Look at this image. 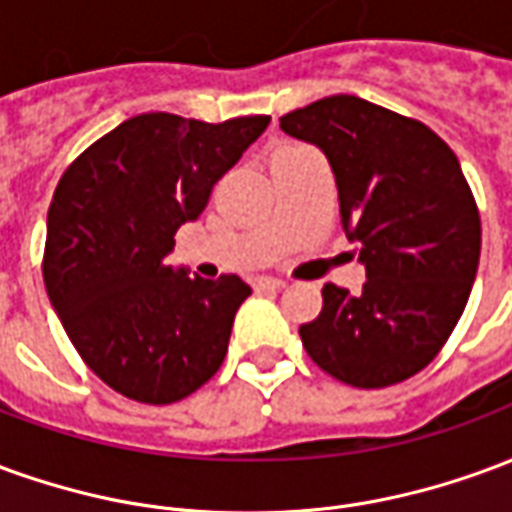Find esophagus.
I'll return each instance as SVG.
<instances>
[{
  "label": "esophagus",
  "mask_w": 512,
  "mask_h": 512,
  "mask_svg": "<svg viewBox=\"0 0 512 512\" xmlns=\"http://www.w3.org/2000/svg\"><path fill=\"white\" fill-rule=\"evenodd\" d=\"M288 285L285 279H277V277H257L255 279V288L257 290H282Z\"/></svg>",
  "instance_id": "1"
}]
</instances>
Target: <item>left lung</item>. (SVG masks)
<instances>
[{"label":"left lung","instance_id":"1","mask_svg":"<svg viewBox=\"0 0 512 512\" xmlns=\"http://www.w3.org/2000/svg\"><path fill=\"white\" fill-rule=\"evenodd\" d=\"M329 158L340 222L365 266L362 293L323 288L299 329L312 362L359 389L406 381L455 329L480 263V213L447 142L419 120L356 95L279 117Z\"/></svg>","mask_w":512,"mask_h":512}]
</instances>
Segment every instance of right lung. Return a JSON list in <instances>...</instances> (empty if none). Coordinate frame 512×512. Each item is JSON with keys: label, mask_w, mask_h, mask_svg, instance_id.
<instances>
[{"label": "right lung", "mask_w": 512, "mask_h": 512, "mask_svg": "<svg viewBox=\"0 0 512 512\" xmlns=\"http://www.w3.org/2000/svg\"><path fill=\"white\" fill-rule=\"evenodd\" d=\"M271 117L202 123L147 112L65 169L46 219L43 282L73 348L120 395L167 406L222 367L244 279L169 266L180 224Z\"/></svg>", "instance_id": "obj_1"}]
</instances>
